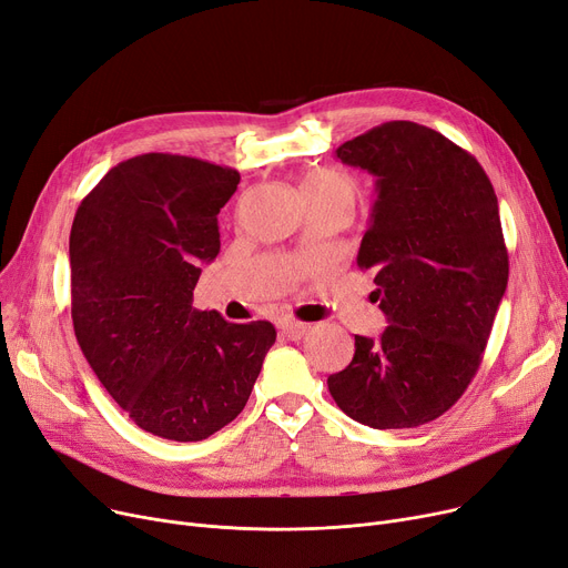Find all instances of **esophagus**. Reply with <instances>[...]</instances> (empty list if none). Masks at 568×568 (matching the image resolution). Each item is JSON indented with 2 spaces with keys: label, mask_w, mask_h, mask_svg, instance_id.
<instances>
[{
  "label": "esophagus",
  "mask_w": 568,
  "mask_h": 568,
  "mask_svg": "<svg viewBox=\"0 0 568 568\" xmlns=\"http://www.w3.org/2000/svg\"><path fill=\"white\" fill-rule=\"evenodd\" d=\"M278 329H281L287 338L297 341V338H302V336L311 329V325L300 323V320H281V323H278Z\"/></svg>",
  "instance_id": "obj_1"
}]
</instances>
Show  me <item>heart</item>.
I'll return each instance as SVG.
<instances>
[{"instance_id":"b5f03b06","label":"heart","mask_w":568,"mask_h":568,"mask_svg":"<svg viewBox=\"0 0 568 568\" xmlns=\"http://www.w3.org/2000/svg\"><path fill=\"white\" fill-rule=\"evenodd\" d=\"M300 190L306 202H320V200H345L355 204L357 196V183L336 169H313L302 179Z\"/></svg>"}]
</instances>
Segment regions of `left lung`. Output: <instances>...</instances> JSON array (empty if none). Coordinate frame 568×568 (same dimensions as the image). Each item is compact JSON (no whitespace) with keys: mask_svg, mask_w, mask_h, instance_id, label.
Wrapping results in <instances>:
<instances>
[{"mask_svg":"<svg viewBox=\"0 0 568 568\" xmlns=\"http://www.w3.org/2000/svg\"><path fill=\"white\" fill-rule=\"evenodd\" d=\"M336 158L376 176L357 264L387 327L355 336L353 362L327 387L366 427H420L476 376L508 285L497 194L471 153L408 120L345 141Z\"/></svg>","mask_w":568,"mask_h":568,"instance_id":"left-lung-1","label":"left lung"}]
</instances>
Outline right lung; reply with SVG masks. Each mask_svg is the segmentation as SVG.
Here are the masks:
<instances>
[{
	"label": "right lung",
	"mask_w": 568,
	"mask_h": 568,
	"mask_svg": "<svg viewBox=\"0 0 568 568\" xmlns=\"http://www.w3.org/2000/svg\"><path fill=\"white\" fill-rule=\"evenodd\" d=\"M236 169L148 153L120 162L81 202L69 234L71 320L92 372L132 420L202 440L248 402L276 341L266 320L227 323L192 308L220 253L217 213Z\"/></svg>",
	"instance_id": "add662e5"
}]
</instances>
